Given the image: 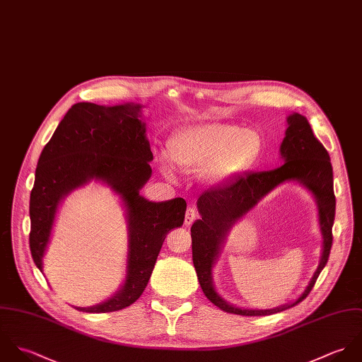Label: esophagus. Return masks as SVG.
<instances>
[{"mask_svg":"<svg viewBox=\"0 0 362 362\" xmlns=\"http://www.w3.org/2000/svg\"><path fill=\"white\" fill-rule=\"evenodd\" d=\"M197 218V213L193 207H189L187 211H186V216H185V225H192L194 222V219Z\"/></svg>","mask_w":362,"mask_h":362,"instance_id":"1","label":"esophagus"}]
</instances>
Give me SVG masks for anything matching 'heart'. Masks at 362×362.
<instances>
[{
	"label": "heart",
	"instance_id": "obj_1",
	"mask_svg": "<svg viewBox=\"0 0 362 362\" xmlns=\"http://www.w3.org/2000/svg\"><path fill=\"white\" fill-rule=\"evenodd\" d=\"M260 151V137L249 129L232 124L206 123L176 133L168 145L169 158L180 170L202 172L203 179L221 186L249 168ZM170 176V166L163 162Z\"/></svg>",
	"mask_w": 362,
	"mask_h": 362
}]
</instances>
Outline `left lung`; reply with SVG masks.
<instances>
[{"label": "left lung", "instance_id": "obj_1", "mask_svg": "<svg viewBox=\"0 0 362 362\" xmlns=\"http://www.w3.org/2000/svg\"><path fill=\"white\" fill-rule=\"evenodd\" d=\"M287 132L280 146L284 165L267 172L238 177L226 187L207 190L197 200L202 218L192 225L193 264L204 295L219 309L242 316H267L283 312L299 303L313 288L326 266L333 243L332 228L336 213L333 190V168L326 148L313 136L305 116L292 113L287 117ZM284 181H298L313 194L318 204L324 238L321 263L310 284L298 300L274 310H243L228 304L217 295L212 284V267L221 250L228 229L248 212L266 194Z\"/></svg>", "mask_w": 362, "mask_h": 362}]
</instances>
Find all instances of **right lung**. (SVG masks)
Wrapping results in <instances>:
<instances>
[{
    "instance_id": "right-lung-1",
    "label": "right lung",
    "mask_w": 362,
    "mask_h": 362,
    "mask_svg": "<svg viewBox=\"0 0 362 362\" xmlns=\"http://www.w3.org/2000/svg\"><path fill=\"white\" fill-rule=\"evenodd\" d=\"M141 109L139 103H75L37 162L29 203V246L42 273L59 204L69 193L90 180H100L120 196L126 207L129 253L124 284L102 303L75 306L82 312L106 313L134 303L148 284L166 233L185 221L183 199L152 203L140 194L151 177L149 162L153 159Z\"/></svg>"
}]
</instances>
